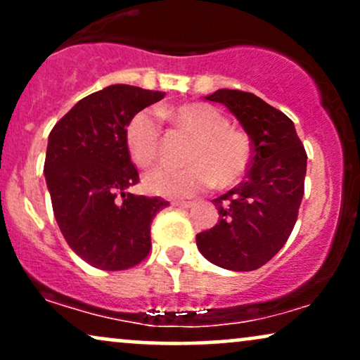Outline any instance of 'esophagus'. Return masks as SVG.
<instances>
[{"label":"esophagus","instance_id":"obj_1","mask_svg":"<svg viewBox=\"0 0 360 360\" xmlns=\"http://www.w3.org/2000/svg\"><path fill=\"white\" fill-rule=\"evenodd\" d=\"M172 205L177 206V208H191V206L194 205L193 201H184V200H176L172 201Z\"/></svg>","mask_w":360,"mask_h":360}]
</instances>
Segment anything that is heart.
<instances>
[{
    "label": "heart",
    "mask_w": 360,
    "mask_h": 360,
    "mask_svg": "<svg viewBox=\"0 0 360 360\" xmlns=\"http://www.w3.org/2000/svg\"><path fill=\"white\" fill-rule=\"evenodd\" d=\"M160 118L194 135L186 154V167L160 166L146 172L143 188L166 198H188L206 191L214 183L223 188L237 183L250 164V140L242 130L229 125V118L206 103L162 106ZM128 155L140 167L154 164L160 154V125L157 117L143 110L127 122Z\"/></svg>",
    "instance_id": "1"
}]
</instances>
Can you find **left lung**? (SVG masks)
Instances as JSON below:
<instances>
[{"label": "left lung", "mask_w": 360, "mask_h": 360, "mask_svg": "<svg viewBox=\"0 0 360 360\" xmlns=\"http://www.w3.org/2000/svg\"><path fill=\"white\" fill-rule=\"evenodd\" d=\"M205 100L221 103L250 137L245 181L213 200L218 223L196 235L205 259L229 271H255L283 249L304 194L307 152L295 123L252 93L218 89Z\"/></svg>", "instance_id": "1"}]
</instances>
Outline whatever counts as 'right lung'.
Listing matches in <instances>:
<instances>
[{"instance_id":"right-lung-1","label":"right lung","mask_w":360,"mask_h":360,"mask_svg":"<svg viewBox=\"0 0 360 360\" xmlns=\"http://www.w3.org/2000/svg\"><path fill=\"white\" fill-rule=\"evenodd\" d=\"M164 98L113 84L82 98L49 135L44 174L53 217L69 247L101 271L137 266L150 250V223L169 201L135 196L139 172L128 155L127 122Z\"/></svg>"}]
</instances>
